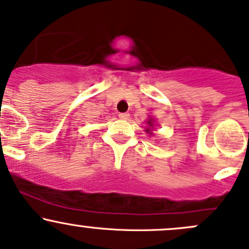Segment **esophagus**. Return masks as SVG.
Instances as JSON below:
<instances>
[{
  "instance_id": "obj_1",
  "label": "esophagus",
  "mask_w": 249,
  "mask_h": 249,
  "mask_svg": "<svg viewBox=\"0 0 249 249\" xmlns=\"http://www.w3.org/2000/svg\"><path fill=\"white\" fill-rule=\"evenodd\" d=\"M118 116H119L120 119H129L130 114L127 113V112H123V113H119Z\"/></svg>"
}]
</instances>
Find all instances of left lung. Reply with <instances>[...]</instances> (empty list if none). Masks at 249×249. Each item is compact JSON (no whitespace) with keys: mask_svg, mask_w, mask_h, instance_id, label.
<instances>
[{"mask_svg":"<svg viewBox=\"0 0 249 249\" xmlns=\"http://www.w3.org/2000/svg\"><path fill=\"white\" fill-rule=\"evenodd\" d=\"M147 124H149L150 126H154V124H152V122H151V120H149V122H147ZM146 131H150V130H146Z\"/></svg>","mask_w":249,"mask_h":249,"instance_id":"1","label":"left lung"}]
</instances>
